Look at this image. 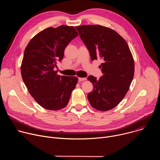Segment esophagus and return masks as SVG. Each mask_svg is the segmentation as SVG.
<instances>
[{
	"instance_id": "1",
	"label": "esophagus",
	"mask_w": 160,
	"mask_h": 160,
	"mask_svg": "<svg viewBox=\"0 0 160 160\" xmlns=\"http://www.w3.org/2000/svg\"><path fill=\"white\" fill-rule=\"evenodd\" d=\"M84 80H86L85 78H78V81L79 82H82V81H84Z\"/></svg>"
}]
</instances>
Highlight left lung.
Listing matches in <instances>:
<instances>
[{"label":"left lung","instance_id":"left-lung-1","mask_svg":"<svg viewBox=\"0 0 160 160\" xmlns=\"http://www.w3.org/2000/svg\"><path fill=\"white\" fill-rule=\"evenodd\" d=\"M89 51L91 60L100 59L102 76L87 79L94 88L88 100L99 111H108L117 106L129 89L134 75V61L126 41L115 30L101 25L76 27Z\"/></svg>","mask_w":160,"mask_h":160}]
</instances>
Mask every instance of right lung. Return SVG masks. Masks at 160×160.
<instances>
[{
    "label": "right lung",
    "instance_id": "obj_1",
    "mask_svg": "<svg viewBox=\"0 0 160 160\" xmlns=\"http://www.w3.org/2000/svg\"><path fill=\"white\" fill-rule=\"evenodd\" d=\"M78 35L73 27H50L27 45L21 66L22 78L29 93L43 108L59 110L69 102L78 78L58 75L54 68L62 59L68 43Z\"/></svg>",
    "mask_w": 160,
    "mask_h": 160
}]
</instances>
